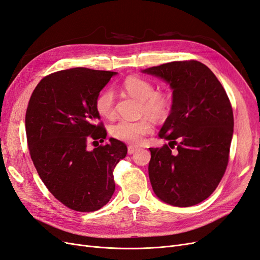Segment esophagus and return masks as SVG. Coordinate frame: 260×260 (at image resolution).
<instances>
[{
	"label": "esophagus",
	"mask_w": 260,
	"mask_h": 260,
	"mask_svg": "<svg viewBox=\"0 0 260 260\" xmlns=\"http://www.w3.org/2000/svg\"><path fill=\"white\" fill-rule=\"evenodd\" d=\"M139 150V148H136V147H133V146H128V148H127V153L129 155H132V154H134V153H135L136 151H138Z\"/></svg>",
	"instance_id": "34e87169"
}]
</instances>
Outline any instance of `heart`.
Instances as JSON below:
<instances>
[{"instance_id":"obj_1","label":"heart","mask_w":260,"mask_h":260,"mask_svg":"<svg viewBox=\"0 0 260 260\" xmlns=\"http://www.w3.org/2000/svg\"><path fill=\"white\" fill-rule=\"evenodd\" d=\"M123 86L128 94L141 101V114H147L154 120H161L167 117L171 108V98L168 93L155 91L152 82L138 76L128 77L125 79ZM95 108L102 117L113 118L115 115L113 91L110 89L102 91L95 100ZM151 132L152 125L147 120H121L110 127L113 138L132 145H139Z\"/></svg>"}]
</instances>
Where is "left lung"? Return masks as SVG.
<instances>
[{
    "mask_svg": "<svg viewBox=\"0 0 260 260\" xmlns=\"http://www.w3.org/2000/svg\"><path fill=\"white\" fill-rule=\"evenodd\" d=\"M143 73L160 77L174 90L171 112L158 135L169 143L150 148L152 188L171 206H195L213 193L226 171L234 133L232 104L212 71L196 60Z\"/></svg>",
    "mask_w": 260,
    "mask_h": 260,
    "instance_id": "8db88e82",
    "label": "left lung"
}]
</instances>
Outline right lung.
<instances>
[{
    "instance_id": "right-lung-1",
    "label": "right lung",
    "mask_w": 260,
    "mask_h": 260,
    "mask_svg": "<svg viewBox=\"0 0 260 260\" xmlns=\"http://www.w3.org/2000/svg\"><path fill=\"white\" fill-rule=\"evenodd\" d=\"M117 73L84 67L48 75L28 101L25 113L27 147L46 187L65 207L93 212L110 200L113 170L126 156L127 147L117 139L92 151L88 143L104 142L95 100Z\"/></svg>"
}]
</instances>
